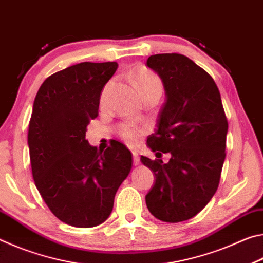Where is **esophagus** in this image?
I'll list each match as a JSON object with an SVG mask.
<instances>
[{
	"label": "esophagus",
	"mask_w": 263,
	"mask_h": 263,
	"mask_svg": "<svg viewBox=\"0 0 263 263\" xmlns=\"http://www.w3.org/2000/svg\"><path fill=\"white\" fill-rule=\"evenodd\" d=\"M132 157H133V164L137 166V164H139L140 162V159H139V155H138L137 152H132Z\"/></svg>",
	"instance_id": "1"
}]
</instances>
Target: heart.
<instances>
[{
  "mask_svg": "<svg viewBox=\"0 0 263 263\" xmlns=\"http://www.w3.org/2000/svg\"><path fill=\"white\" fill-rule=\"evenodd\" d=\"M132 79L135 81L136 86L139 90L140 95H145L148 94V92H159L161 94L162 91V83L160 81V79L157 77V75L153 74L152 72H149L148 69L146 68H138L135 72L132 73ZM111 83L112 81H109L105 84L103 90H102L101 94V103H104V101L108 96L109 89L111 87ZM119 135L125 140L128 145L135 146L138 144L140 137L142 135V131L140 128H137L135 126L130 125V124H122L119 126Z\"/></svg>",
  "mask_w": 263,
  "mask_h": 263,
  "instance_id": "obj_1",
  "label": "heart"
}]
</instances>
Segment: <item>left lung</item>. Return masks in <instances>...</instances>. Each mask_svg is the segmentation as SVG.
Returning a JSON list of instances; mask_svg holds the SVG:
<instances>
[{
  "label": "left lung",
  "mask_w": 263,
  "mask_h": 263,
  "mask_svg": "<svg viewBox=\"0 0 263 263\" xmlns=\"http://www.w3.org/2000/svg\"><path fill=\"white\" fill-rule=\"evenodd\" d=\"M146 64L166 91L158 128L147 145L153 152L172 155L167 163L141 157L155 175L146 205L162 221L188 220L203 210L219 185L229 123L217 84L188 57L154 54Z\"/></svg>",
  "instance_id": "obj_1"
}]
</instances>
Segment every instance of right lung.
<instances>
[{
  "mask_svg": "<svg viewBox=\"0 0 263 263\" xmlns=\"http://www.w3.org/2000/svg\"><path fill=\"white\" fill-rule=\"evenodd\" d=\"M117 67L115 61L70 66L48 77L33 102L28 144L34 184L53 215L75 228L108 219L132 168V154L121 142L103 152L86 139Z\"/></svg>",
  "mask_w": 263,
  "mask_h": 263,
  "instance_id": "obj_1",
  "label": "right lung"
}]
</instances>
